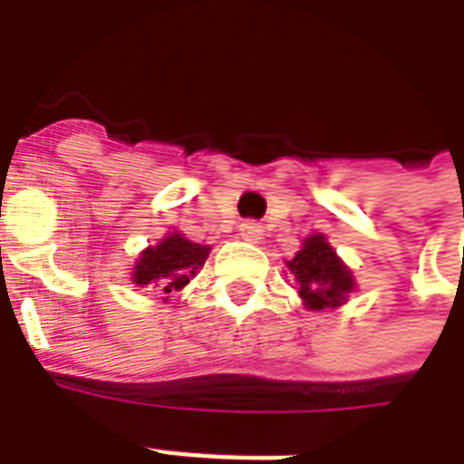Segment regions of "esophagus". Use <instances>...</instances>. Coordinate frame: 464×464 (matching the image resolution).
Here are the masks:
<instances>
[{
    "label": "esophagus",
    "instance_id": "34e87169",
    "mask_svg": "<svg viewBox=\"0 0 464 464\" xmlns=\"http://www.w3.org/2000/svg\"><path fill=\"white\" fill-rule=\"evenodd\" d=\"M240 238L247 240V243H257L262 238V226H257L255 221L240 224Z\"/></svg>",
    "mask_w": 464,
    "mask_h": 464
}]
</instances>
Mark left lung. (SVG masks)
I'll list each match as a JSON object with an SVG mask.
<instances>
[{
	"instance_id": "8db88e82",
	"label": "left lung",
	"mask_w": 464,
	"mask_h": 464,
	"mask_svg": "<svg viewBox=\"0 0 464 464\" xmlns=\"http://www.w3.org/2000/svg\"><path fill=\"white\" fill-rule=\"evenodd\" d=\"M286 267L296 276L298 296L310 310L337 308L356 286L352 269L339 260L320 233L304 240V247L294 260L286 262Z\"/></svg>"
}]
</instances>
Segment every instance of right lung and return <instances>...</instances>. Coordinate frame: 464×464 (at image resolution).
<instances>
[{"label": "right lung", "mask_w": 464, "mask_h": 464, "mask_svg": "<svg viewBox=\"0 0 464 464\" xmlns=\"http://www.w3.org/2000/svg\"><path fill=\"white\" fill-rule=\"evenodd\" d=\"M209 246L192 243L182 233H168L159 246H149L140 255L132 269V284L141 289H156L163 296L188 286L204 260L209 257Z\"/></svg>", "instance_id": "add662e5"}]
</instances>
